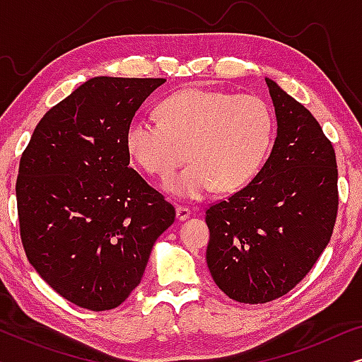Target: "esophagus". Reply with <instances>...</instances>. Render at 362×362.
<instances>
[{"label":"esophagus","instance_id":"esophagus-1","mask_svg":"<svg viewBox=\"0 0 362 362\" xmlns=\"http://www.w3.org/2000/svg\"><path fill=\"white\" fill-rule=\"evenodd\" d=\"M189 216H191L189 207H186V206H177L176 207V217L180 221H186Z\"/></svg>","mask_w":362,"mask_h":362}]
</instances>
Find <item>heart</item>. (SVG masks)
<instances>
[{"mask_svg":"<svg viewBox=\"0 0 362 362\" xmlns=\"http://www.w3.org/2000/svg\"><path fill=\"white\" fill-rule=\"evenodd\" d=\"M161 122L138 117L125 133L127 150L146 173L168 177L185 163L191 165L166 182L181 199H202L217 189L247 185L274 140V117L257 95L185 88L158 105Z\"/></svg>","mask_w":362,"mask_h":362,"instance_id":"heart-1","label":"heart"}]
</instances>
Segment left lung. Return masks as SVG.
Wrapping results in <instances>:
<instances>
[{
	"label": "left lung",
	"mask_w": 362,
	"mask_h": 362,
	"mask_svg": "<svg viewBox=\"0 0 362 362\" xmlns=\"http://www.w3.org/2000/svg\"><path fill=\"white\" fill-rule=\"evenodd\" d=\"M276 138L245 187L206 209V260L216 285L240 303H267L313 269L338 216L334 148L308 108L265 78Z\"/></svg>",
	"instance_id": "8db88e82"
}]
</instances>
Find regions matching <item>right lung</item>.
Listing matches in <instances>:
<instances>
[{"mask_svg": "<svg viewBox=\"0 0 362 362\" xmlns=\"http://www.w3.org/2000/svg\"><path fill=\"white\" fill-rule=\"evenodd\" d=\"M166 78L93 77L41 118L19 161L26 257L62 298L117 308L140 285L158 237L175 222L165 196L130 168L125 133Z\"/></svg>", "mask_w": 362, "mask_h": 362, "instance_id": "1", "label": "right lung"}]
</instances>
